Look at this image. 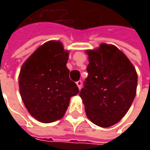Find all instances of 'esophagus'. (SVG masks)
Here are the masks:
<instances>
[{"label":"esophagus","mask_w":150,"mask_h":150,"mask_svg":"<svg viewBox=\"0 0 150 150\" xmlns=\"http://www.w3.org/2000/svg\"><path fill=\"white\" fill-rule=\"evenodd\" d=\"M76 83H77V86H78V89H81V88H82V81H80V80H79V81H78Z\"/></svg>","instance_id":"34e87169"}]
</instances>
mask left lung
Masks as SVG:
<instances>
[{
    "label": "left lung",
    "instance_id": "8db88e82",
    "mask_svg": "<svg viewBox=\"0 0 150 150\" xmlns=\"http://www.w3.org/2000/svg\"><path fill=\"white\" fill-rule=\"evenodd\" d=\"M88 76L79 95L88 118L108 128L118 123L134 99L138 84L135 67L114 45L101 43L86 50Z\"/></svg>",
    "mask_w": 150,
    "mask_h": 150
}]
</instances>
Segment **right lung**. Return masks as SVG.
<instances>
[{
  "label": "right lung",
  "instance_id": "obj_1",
  "mask_svg": "<svg viewBox=\"0 0 150 150\" xmlns=\"http://www.w3.org/2000/svg\"><path fill=\"white\" fill-rule=\"evenodd\" d=\"M69 51L60 41H48L40 46L22 64L19 90L29 113L41 123H52L62 118L72 96L79 93L69 78L67 62Z\"/></svg>",
  "mask_w": 150,
  "mask_h": 150
}]
</instances>
